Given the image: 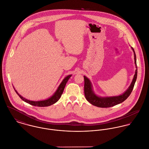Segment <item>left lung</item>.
<instances>
[{
	"label": "left lung",
	"instance_id": "left-lung-1",
	"mask_svg": "<svg viewBox=\"0 0 149 149\" xmlns=\"http://www.w3.org/2000/svg\"><path fill=\"white\" fill-rule=\"evenodd\" d=\"M133 52L134 53V60H135V63L136 66V70H135V74L134 75L132 82L128 88V89L123 94L119 95V96H115V97H100L97 95H96L94 92L92 90L91 88V84L90 81L89 79L84 76V93L86 97V99L89 102L90 104L92 105L96 106L97 107L100 108H109L111 107H113L116 105H118L124 101L131 94L132 90L134 89V86L135 85V83L136 82V78H137V65H136V55L135 53V51L132 47H131Z\"/></svg>",
	"mask_w": 149,
	"mask_h": 149
}]
</instances>
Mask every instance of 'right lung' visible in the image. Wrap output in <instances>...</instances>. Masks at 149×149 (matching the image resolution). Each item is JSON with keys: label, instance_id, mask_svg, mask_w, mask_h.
Returning <instances> with one entry per match:
<instances>
[{"label": "right lung", "instance_id": "add662e5", "mask_svg": "<svg viewBox=\"0 0 149 149\" xmlns=\"http://www.w3.org/2000/svg\"><path fill=\"white\" fill-rule=\"evenodd\" d=\"M71 77V75H68L67 77H66L63 81L61 82V83L60 84V85L58 88V89L56 91V92L54 93V94L50 98H49L47 100H43V101H30L28 100L25 98H24L23 97H22L21 95H19V94H18V93L16 91V90L14 89L15 92L17 93V94L19 95V97L25 102L29 104L30 105H34V106H37V107H48V106H50L54 104H55V102H56L60 98L63 90L64 89L65 86L66 85V83L67 82L68 80L69 79V78Z\"/></svg>", "mask_w": 149, "mask_h": 149}]
</instances>
